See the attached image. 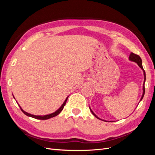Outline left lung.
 <instances>
[{
    "label": "left lung",
    "mask_w": 155,
    "mask_h": 155,
    "mask_svg": "<svg viewBox=\"0 0 155 155\" xmlns=\"http://www.w3.org/2000/svg\"><path fill=\"white\" fill-rule=\"evenodd\" d=\"M129 59L130 61H133V62H134V63H137L138 65L139 66V67L143 70V76H144V81H143V94H142V97H141V99H140V101H141L143 99V96H144V94H145V87H144V85H145V70H143V67H142V59L140 58V57L139 55H137V54H134V53H133V52H131V53L130 54V55H129ZM89 108H90V110H91V112L92 113V114H93L94 116L96 117V118H97V119L101 120H102V121H108V122H109V121H110V122H112V121H106V120H102V119L100 118L99 117H97V116L94 114V112L92 111V110L91 109L90 107H89Z\"/></svg>",
    "instance_id": "8db88e82"
}]
</instances>
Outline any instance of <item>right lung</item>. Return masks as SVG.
<instances>
[{"mask_svg":"<svg viewBox=\"0 0 155 155\" xmlns=\"http://www.w3.org/2000/svg\"><path fill=\"white\" fill-rule=\"evenodd\" d=\"M13 97H14V99H15V97L13 96ZM68 96L67 97L66 100H64V101L63 102V104H62V105L57 110L55 111L54 112H53V113H51V114H46V115H44V116H39V115L37 116V115L31 114L28 113V112H26V111H25L24 110H23V109H22V108L21 107V106L19 105V104H18L17 102V103L18 104V106H19V107L21 108V109L22 112L23 113H24L25 114H26V116L31 117V118H35V119H38V120H48V119H50V118H53V117H55V116H58V115L60 113V112L63 110V108H64L65 104H66L67 101V100H68Z\"/></svg>","mask_w":155,"mask_h":155,"instance_id":"1","label":"right lung"}]
</instances>
